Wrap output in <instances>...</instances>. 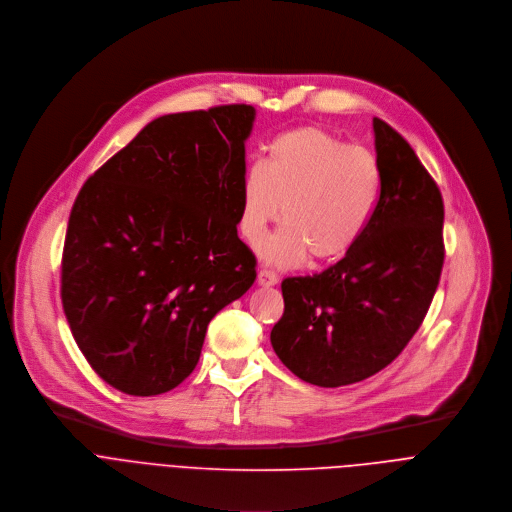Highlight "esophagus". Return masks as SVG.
<instances>
[{
	"mask_svg": "<svg viewBox=\"0 0 512 512\" xmlns=\"http://www.w3.org/2000/svg\"><path fill=\"white\" fill-rule=\"evenodd\" d=\"M258 284L260 286H274V284H278V276L268 268H260L258 270Z\"/></svg>",
	"mask_w": 512,
	"mask_h": 512,
	"instance_id": "34e87169",
	"label": "esophagus"
}]
</instances>
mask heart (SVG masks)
<instances>
[{
  "instance_id": "b5f03b06",
  "label": "heart",
  "mask_w": 512,
  "mask_h": 512,
  "mask_svg": "<svg viewBox=\"0 0 512 512\" xmlns=\"http://www.w3.org/2000/svg\"><path fill=\"white\" fill-rule=\"evenodd\" d=\"M379 197L381 169L369 149L321 127H298L270 143L264 165L246 171L238 228L258 246L282 214L286 224L262 248L266 262H335L361 240Z\"/></svg>"
}]
</instances>
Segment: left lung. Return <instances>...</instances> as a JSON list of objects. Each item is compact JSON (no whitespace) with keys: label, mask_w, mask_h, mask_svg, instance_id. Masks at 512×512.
Masks as SVG:
<instances>
[{"label":"left lung","mask_w":512,"mask_h":512,"mask_svg":"<svg viewBox=\"0 0 512 512\" xmlns=\"http://www.w3.org/2000/svg\"><path fill=\"white\" fill-rule=\"evenodd\" d=\"M381 197L361 240L321 274L282 280L270 333L302 381L341 387L387 367L420 329L444 264V201L414 149L373 119Z\"/></svg>","instance_id":"left-lung-1"}]
</instances>
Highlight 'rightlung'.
<instances>
[{
    "instance_id": "obj_1",
    "label": "right lung",
    "mask_w": 512,
    "mask_h": 512,
    "mask_svg": "<svg viewBox=\"0 0 512 512\" xmlns=\"http://www.w3.org/2000/svg\"><path fill=\"white\" fill-rule=\"evenodd\" d=\"M256 111L151 121L82 185L62 254L72 337L115 389L149 397L197 365L210 321L256 280L238 238Z\"/></svg>"
}]
</instances>
